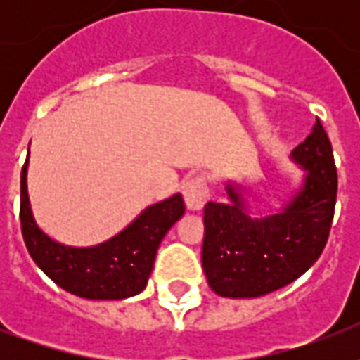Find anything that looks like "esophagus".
I'll list each match as a JSON object with an SVG mask.
<instances>
[{"mask_svg":"<svg viewBox=\"0 0 360 360\" xmlns=\"http://www.w3.org/2000/svg\"><path fill=\"white\" fill-rule=\"evenodd\" d=\"M183 196H185L186 207L191 211H200L209 200L207 183L203 177H192L183 185Z\"/></svg>","mask_w":360,"mask_h":360,"instance_id":"obj_1","label":"esophagus"}]
</instances>
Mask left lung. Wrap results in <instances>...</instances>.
<instances>
[{"label":"left lung","instance_id":"left-lung-1","mask_svg":"<svg viewBox=\"0 0 360 360\" xmlns=\"http://www.w3.org/2000/svg\"><path fill=\"white\" fill-rule=\"evenodd\" d=\"M291 157L307 175L280 213L252 219L233 185L226 186L230 202L203 207L202 265L214 293L231 299L265 295L299 278L321 256L338 191L333 147L321 121Z\"/></svg>","mask_w":360,"mask_h":360}]
</instances>
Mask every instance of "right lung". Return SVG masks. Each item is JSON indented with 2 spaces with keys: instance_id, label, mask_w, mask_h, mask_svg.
I'll list each match as a JSON object with an SVG mask.
<instances>
[{
  "instance_id": "1",
  "label": "right lung",
  "mask_w": 360,
  "mask_h": 360,
  "mask_svg": "<svg viewBox=\"0 0 360 360\" xmlns=\"http://www.w3.org/2000/svg\"><path fill=\"white\" fill-rule=\"evenodd\" d=\"M27 160L20 175V226L33 262L48 278L72 295L117 301L140 293L147 284L158 245L185 213L181 194L147 207L121 233L89 248L56 243L39 230L27 198Z\"/></svg>"
}]
</instances>
